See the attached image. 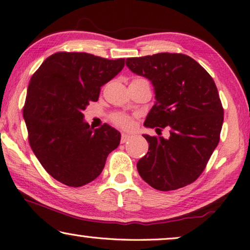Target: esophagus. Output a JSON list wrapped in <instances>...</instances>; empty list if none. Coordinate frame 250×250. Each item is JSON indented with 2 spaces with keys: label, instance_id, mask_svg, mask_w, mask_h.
<instances>
[{
  "label": "esophagus",
  "instance_id": "1",
  "mask_svg": "<svg viewBox=\"0 0 250 250\" xmlns=\"http://www.w3.org/2000/svg\"><path fill=\"white\" fill-rule=\"evenodd\" d=\"M131 138V136L130 135H127V134H122V138H121V143L122 144H125L126 141H128L129 139Z\"/></svg>",
  "mask_w": 250,
  "mask_h": 250
}]
</instances>
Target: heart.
Masks as SVG:
<instances>
[{"label": "heart", "instance_id": "heart-1", "mask_svg": "<svg viewBox=\"0 0 250 250\" xmlns=\"http://www.w3.org/2000/svg\"><path fill=\"white\" fill-rule=\"evenodd\" d=\"M112 120H113V122H114L115 124L120 125L122 127H125V128H127V127H129L130 124H131L130 123V120L126 115H124V114H115V115H113Z\"/></svg>", "mask_w": 250, "mask_h": 250}]
</instances>
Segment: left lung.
<instances>
[{
	"instance_id": "8db88e82",
	"label": "left lung",
	"mask_w": 250,
	"mask_h": 250,
	"mask_svg": "<svg viewBox=\"0 0 250 250\" xmlns=\"http://www.w3.org/2000/svg\"><path fill=\"white\" fill-rule=\"evenodd\" d=\"M126 65L153 86L155 102L144 125L169 128L168 139L143 135L149 150L137 162L139 175L162 191L195 182L219 144L223 124L212 77L194 59L178 53L129 58Z\"/></svg>"
}]
</instances>
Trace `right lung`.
<instances>
[{"mask_svg":"<svg viewBox=\"0 0 250 250\" xmlns=\"http://www.w3.org/2000/svg\"><path fill=\"white\" fill-rule=\"evenodd\" d=\"M124 59L106 60L83 52H59L32 75L23 119L29 144L41 166L56 181L81 187L100 175L121 134L104 124L93 129L83 120L89 102L124 67Z\"/></svg>","mask_w":250,"mask_h":250,"instance_id":"add662e5","label":"right lung"}]
</instances>
